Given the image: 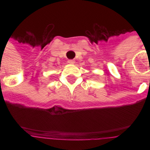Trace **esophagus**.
Listing matches in <instances>:
<instances>
[{
	"label": "esophagus",
	"mask_w": 150,
	"mask_h": 150,
	"mask_svg": "<svg viewBox=\"0 0 150 150\" xmlns=\"http://www.w3.org/2000/svg\"><path fill=\"white\" fill-rule=\"evenodd\" d=\"M68 63L71 64H73L75 63V60H68Z\"/></svg>",
	"instance_id": "obj_1"
}]
</instances>
